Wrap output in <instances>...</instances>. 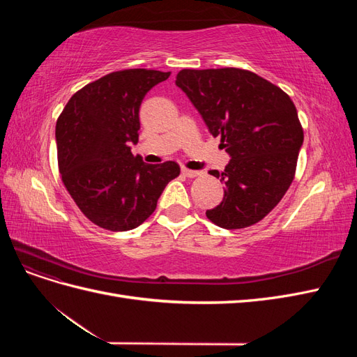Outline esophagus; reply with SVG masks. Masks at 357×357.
Returning a JSON list of instances; mask_svg holds the SVG:
<instances>
[{
    "label": "esophagus",
    "instance_id": "1",
    "mask_svg": "<svg viewBox=\"0 0 357 357\" xmlns=\"http://www.w3.org/2000/svg\"><path fill=\"white\" fill-rule=\"evenodd\" d=\"M181 174L186 176L189 178H193V177H198L201 176V171H197V169H188V168H181Z\"/></svg>",
    "mask_w": 357,
    "mask_h": 357
}]
</instances>
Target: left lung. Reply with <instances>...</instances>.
I'll use <instances>...</instances> for the list:
<instances>
[{"mask_svg":"<svg viewBox=\"0 0 357 357\" xmlns=\"http://www.w3.org/2000/svg\"><path fill=\"white\" fill-rule=\"evenodd\" d=\"M176 84L231 156L222 202L205 211L223 229L262 220L284 197L304 143L295 104L275 84L240 68L181 70Z\"/></svg>","mask_w":357,"mask_h":357,"instance_id":"1","label":"left lung"}]
</instances>
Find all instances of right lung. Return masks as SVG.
I'll list each match as a JSON object with an SVG mask.
<instances>
[{"mask_svg":"<svg viewBox=\"0 0 357 357\" xmlns=\"http://www.w3.org/2000/svg\"><path fill=\"white\" fill-rule=\"evenodd\" d=\"M168 77L169 73L144 68L107 74L75 92L58 119L62 181L82 213L100 228H137L180 174L176 162L149 165L131 152V144L138 143L139 105Z\"/></svg>","mask_w":357,"mask_h":357,"instance_id":"obj_1","label":"right lung"}]
</instances>
